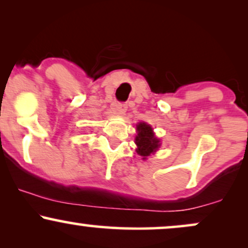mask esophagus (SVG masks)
Here are the masks:
<instances>
[{"label": "esophagus", "mask_w": 248, "mask_h": 248, "mask_svg": "<svg viewBox=\"0 0 248 248\" xmlns=\"http://www.w3.org/2000/svg\"><path fill=\"white\" fill-rule=\"evenodd\" d=\"M127 108V105L124 104V102H115V104L113 105V110H114L116 114H124Z\"/></svg>", "instance_id": "34e87169"}]
</instances>
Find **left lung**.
Wrapping results in <instances>:
<instances>
[{
  "instance_id": "left-lung-1",
  "label": "left lung",
  "mask_w": 248,
  "mask_h": 248,
  "mask_svg": "<svg viewBox=\"0 0 248 248\" xmlns=\"http://www.w3.org/2000/svg\"><path fill=\"white\" fill-rule=\"evenodd\" d=\"M136 130H138V135L135 138V143L138 146L136 153L146 158L150 154L157 150V148L160 147V140L155 138L153 128L144 122H140L136 126Z\"/></svg>"
}]
</instances>
